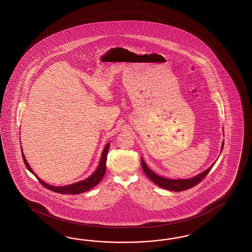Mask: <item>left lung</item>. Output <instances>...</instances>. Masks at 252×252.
<instances>
[{"label":"left lung","mask_w":252,"mask_h":252,"mask_svg":"<svg viewBox=\"0 0 252 252\" xmlns=\"http://www.w3.org/2000/svg\"><path fill=\"white\" fill-rule=\"evenodd\" d=\"M222 147H223V142L221 146V150H222ZM141 165H142L146 176H148L153 183L156 184L160 188L165 189L168 190L183 191L189 189L191 188L197 186L199 182H201L202 179H204V177L210 173L214 163L212 166H210L207 170H205L204 172H202L198 176H194L189 179H168V178L158 176V175L154 174V172H153L151 169H149L143 159H141Z\"/></svg>","instance_id":"obj_1"}]
</instances>
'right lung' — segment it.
<instances>
[{"mask_svg": "<svg viewBox=\"0 0 252 252\" xmlns=\"http://www.w3.org/2000/svg\"><path fill=\"white\" fill-rule=\"evenodd\" d=\"M108 151H109V143L105 146L103 152L101 153V159H100V161H99V167L94 172V174H92V176H90L87 179H85L83 181L72 184V185L63 186V187H54V186H51L49 184H46L45 182H43L41 179H39L38 176L35 175V173L30 167L28 161H27L25 156H24L23 153H22V157H23L24 163H25L26 167L28 168V170L31 171L33 175H35V176L38 178V182L41 184L47 189L54 191V192H57V193H60V194H71V195H74V194H80V193H83V192H86V191L90 190L93 187H95L96 185H98L99 183V181L102 179V177L104 176L105 172H106V159Z\"/></svg>", "mask_w": 252, "mask_h": 252, "instance_id": "obj_1", "label": "right lung"}]
</instances>
